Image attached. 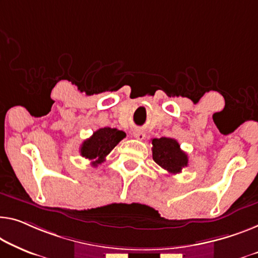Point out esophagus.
Segmentation results:
<instances>
[{"label":"esophagus","mask_w":258,"mask_h":258,"mask_svg":"<svg viewBox=\"0 0 258 258\" xmlns=\"http://www.w3.org/2000/svg\"><path fill=\"white\" fill-rule=\"evenodd\" d=\"M133 136L136 137L137 139H139V140H144V139H145V137H146V133H145L144 131H142V130H134Z\"/></svg>","instance_id":"esophagus-1"}]
</instances>
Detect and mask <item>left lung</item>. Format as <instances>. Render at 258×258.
<instances>
[{"mask_svg": "<svg viewBox=\"0 0 258 258\" xmlns=\"http://www.w3.org/2000/svg\"><path fill=\"white\" fill-rule=\"evenodd\" d=\"M153 160L169 174H178L184 167L187 166L189 159L180 149L177 140L172 138H160L153 139Z\"/></svg>", "mask_w": 258, "mask_h": 258, "instance_id": "obj_1", "label": "left lung"}]
</instances>
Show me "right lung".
<instances>
[{"label":"right lung","mask_w":258,"mask_h":258,"mask_svg":"<svg viewBox=\"0 0 258 258\" xmlns=\"http://www.w3.org/2000/svg\"><path fill=\"white\" fill-rule=\"evenodd\" d=\"M125 137V132L117 128H99L94 132L89 139L82 142L80 153L83 157L91 161V166L97 167L104 162L105 157Z\"/></svg>","instance_id":"obj_1"}]
</instances>
